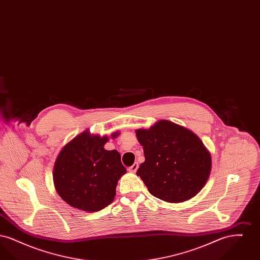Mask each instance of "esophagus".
<instances>
[{
	"label": "esophagus",
	"instance_id": "esophagus-1",
	"mask_svg": "<svg viewBox=\"0 0 260 260\" xmlns=\"http://www.w3.org/2000/svg\"><path fill=\"white\" fill-rule=\"evenodd\" d=\"M137 169H138V164H137V162H135L132 167H129V168L127 169V171H128L129 173H136Z\"/></svg>",
	"mask_w": 260,
	"mask_h": 260
}]
</instances>
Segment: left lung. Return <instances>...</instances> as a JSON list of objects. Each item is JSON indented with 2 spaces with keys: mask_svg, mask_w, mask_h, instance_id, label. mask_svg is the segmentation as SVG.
<instances>
[{
  "mask_svg": "<svg viewBox=\"0 0 260 260\" xmlns=\"http://www.w3.org/2000/svg\"><path fill=\"white\" fill-rule=\"evenodd\" d=\"M136 135L145 156L136 174L154 197L167 203H182L206 185L211 156L192 131L160 120L149 128L136 129Z\"/></svg>",
  "mask_w": 260,
  "mask_h": 260,
  "instance_id": "8db88e82",
  "label": "left lung"
}]
</instances>
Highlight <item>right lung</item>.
I'll return each instance as SVG.
<instances>
[{"label":"right lung","instance_id":"1","mask_svg":"<svg viewBox=\"0 0 260 260\" xmlns=\"http://www.w3.org/2000/svg\"><path fill=\"white\" fill-rule=\"evenodd\" d=\"M120 135L115 132L112 138ZM107 136L87 129L75 136L59 152L53 166V183L60 198L86 212L103 210L116 196V187L126 170L117 150H106Z\"/></svg>","mask_w":260,"mask_h":260}]
</instances>
